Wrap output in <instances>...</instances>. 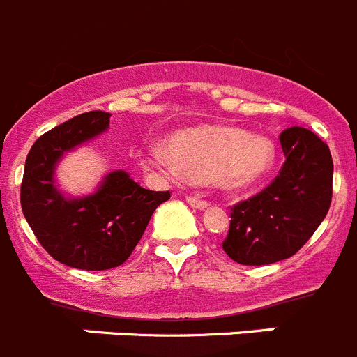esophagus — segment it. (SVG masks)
Masks as SVG:
<instances>
[{"mask_svg":"<svg viewBox=\"0 0 357 357\" xmlns=\"http://www.w3.org/2000/svg\"><path fill=\"white\" fill-rule=\"evenodd\" d=\"M185 202H188L192 208H196V211H205V208H208V202L200 200V198H196V196H185Z\"/></svg>","mask_w":357,"mask_h":357,"instance_id":"34e87169","label":"esophagus"}]
</instances>
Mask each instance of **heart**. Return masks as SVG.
<instances>
[{"instance_id": "obj_1", "label": "heart", "mask_w": 357, "mask_h": 357, "mask_svg": "<svg viewBox=\"0 0 357 357\" xmlns=\"http://www.w3.org/2000/svg\"><path fill=\"white\" fill-rule=\"evenodd\" d=\"M145 161L168 176L212 181L225 191L243 192L273 172L276 146L264 134H248L241 127L204 126L175 134L169 145L149 142Z\"/></svg>"}]
</instances>
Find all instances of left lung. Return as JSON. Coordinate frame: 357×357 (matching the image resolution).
Returning a JSON list of instances; mask_svg holds the SVG:
<instances>
[{
	"label": "left lung",
	"mask_w": 357,
	"mask_h": 357,
	"mask_svg": "<svg viewBox=\"0 0 357 357\" xmlns=\"http://www.w3.org/2000/svg\"><path fill=\"white\" fill-rule=\"evenodd\" d=\"M285 165L273 184L234 207L223 250L243 266H267L296 255L331 205L333 159L328 145L305 127L280 136Z\"/></svg>",
	"instance_id": "8db88e82"
}]
</instances>
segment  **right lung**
I'll return each mask as SVG.
<instances>
[{"label": "right lung", "mask_w": 357, "mask_h": 357, "mask_svg": "<svg viewBox=\"0 0 357 357\" xmlns=\"http://www.w3.org/2000/svg\"><path fill=\"white\" fill-rule=\"evenodd\" d=\"M109 113L88 111L54 127L35 142L26 157L21 205L38 243L54 260L83 271L122 266L139 243L153 211L169 191H150L113 169L88 195L60 188L58 165L72 150L109 129Z\"/></svg>", "instance_id": "add662e5"}]
</instances>
